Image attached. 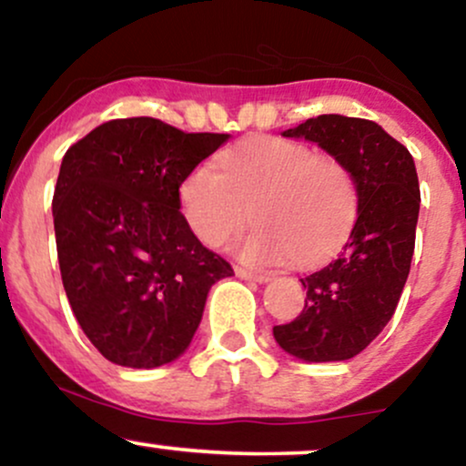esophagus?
Returning <instances> with one entry per match:
<instances>
[{
	"instance_id": "esophagus-1",
	"label": "esophagus",
	"mask_w": 466,
	"mask_h": 466,
	"mask_svg": "<svg viewBox=\"0 0 466 466\" xmlns=\"http://www.w3.org/2000/svg\"><path fill=\"white\" fill-rule=\"evenodd\" d=\"M237 276L243 278V280H254V282H267L271 280L269 276L267 274H258V271H251V269H245V267H237Z\"/></svg>"
}]
</instances>
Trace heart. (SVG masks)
<instances>
[{
	"label": "heart",
	"mask_w": 466,
	"mask_h": 466,
	"mask_svg": "<svg viewBox=\"0 0 466 466\" xmlns=\"http://www.w3.org/2000/svg\"><path fill=\"white\" fill-rule=\"evenodd\" d=\"M186 226L208 248H218L258 228L240 243V256L256 265L315 267L344 248L360 192L350 168L333 155L285 137H249L212 164H197L179 184Z\"/></svg>",
	"instance_id": "b5f03b06"
}]
</instances>
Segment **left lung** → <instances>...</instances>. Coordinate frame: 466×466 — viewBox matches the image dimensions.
Returning <instances> with one entry per match:
<instances>
[{
  "label": "left lung",
  "mask_w": 466,
  "mask_h": 466,
  "mask_svg": "<svg viewBox=\"0 0 466 466\" xmlns=\"http://www.w3.org/2000/svg\"><path fill=\"white\" fill-rule=\"evenodd\" d=\"M285 137H304L341 159L360 192V212L344 251L315 274L302 313L274 326L289 355L304 361H344L360 355L390 322L414 254L420 190L414 159L377 122L363 117H309Z\"/></svg>",
  "instance_id": "obj_1"
}]
</instances>
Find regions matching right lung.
I'll return each mask as SVG.
<instances>
[{
    "instance_id": "obj_1",
    "label": "right lung",
    "mask_w": 466,
    "mask_h": 466,
    "mask_svg": "<svg viewBox=\"0 0 466 466\" xmlns=\"http://www.w3.org/2000/svg\"><path fill=\"white\" fill-rule=\"evenodd\" d=\"M117 117L67 148L52 217L69 307L105 360L157 368L188 349L210 287L234 276L179 212V184L228 140Z\"/></svg>"
}]
</instances>
